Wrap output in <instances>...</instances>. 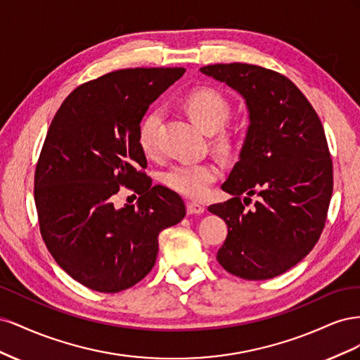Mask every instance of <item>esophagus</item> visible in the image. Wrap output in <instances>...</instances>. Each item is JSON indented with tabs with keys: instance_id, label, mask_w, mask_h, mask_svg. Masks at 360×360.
<instances>
[{
	"instance_id": "esophagus-1",
	"label": "esophagus",
	"mask_w": 360,
	"mask_h": 360,
	"mask_svg": "<svg viewBox=\"0 0 360 360\" xmlns=\"http://www.w3.org/2000/svg\"><path fill=\"white\" fill-rule=\"evenodd\" d=\"M186 210L189 214H202L205 212V207L198 202H188L186 204Z\"/></svg>"
}]
</instances>
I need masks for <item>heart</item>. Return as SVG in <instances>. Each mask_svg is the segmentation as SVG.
Instances as JSON below:
<instances>
[{"mask_svg": "<svg viewBox=\"0 0 360 360\" xmlns=\"http://www.w3.org/2000/svg\"><path fill=\"white\" fill-rule=\"evenodd\" d=\"M189 115L197 122L207 134H214L221 130L230 118V105L225 97L212 89H197L191 91L183 102ZM162 122V111L151 110L139 124L138 143L144 153H153L156 148L158 129ZM228 136L225 134L217 135L216 144L228 147ZM219 177V168L212 162H181L169 168L163 181L167 186L184 195L188 198H202L209 191L210 184Z\"/></svg>", "mask_w": 360, "mask_h": 360, "instance_id": "b5f03b06", "label": "heart"}]
</instances>
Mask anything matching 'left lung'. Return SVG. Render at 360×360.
<instances>
[{"mask_svg":"<svg viewBox=\"0 0 360 360\" xmlns=\"http://www.w3.org/2000/svg\"><path fill=\"white\" fill-rule=\"evenodd\" d=\"M201 73L240 94L249 126L238 162L222 184L233 198L209 212L228 225L217 261L230 274L271 279L319 242L333 191L328 141L317 112L288 78L254 64H212ZM258 194L252 211L240 197Z\"/></svg>","mask_w":360,"mask_h":360,"instance_id":"8db88e82","label":"left lung"}]
</instances>
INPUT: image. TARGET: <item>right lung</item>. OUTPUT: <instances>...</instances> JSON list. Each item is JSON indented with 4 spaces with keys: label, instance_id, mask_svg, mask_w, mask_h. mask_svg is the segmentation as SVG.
Masks as SVG:
<instances>
[{
    "label": "right lung",
    "instance_id": "add662e5",
    "mask_svg": "<svg viewBox=\"0 0 360 360\" xmlns=\"http://www.w3.org/2000/svg\"><path fill=\"white\" fill-rule=\"evenodd\" d=\"M183 68L123 69L73 90L53 117L34 176L40 233L58 266L79 284L118 292L156 263L162 230L179 224V195L151 184L138 129L148 106L180 79ZM120 186L139 205L117 210Z\"/></svg>",
    "mask_w": 360,
    "mask_h": 360
}]
</instances>
